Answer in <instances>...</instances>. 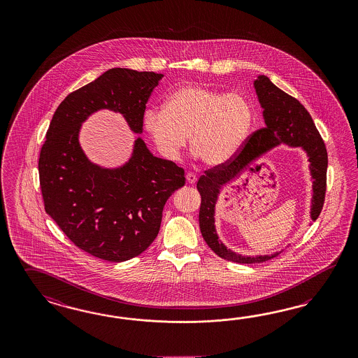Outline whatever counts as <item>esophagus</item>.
Segmentation results:
<instances>
[{"label":"esophagus","instance_id":"34e87169","mask_svg":"<svg viewBox=\"0 0 358 358\" xmlns=\"http://www.w3.org/2000/svg\"><path fill=\"white\" fill-rule=\"evenodd\" d=\"M185 179H187V182L189 184L196 183V180H197V175L194 174V173H188V174L185 175Z\"/></svg>","mask_w":358,"mask_h":358}]
</instances>
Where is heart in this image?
Instances as JSON below:
<instances>
[{
    "instance_id": "b5f03b06",
    "label": "heart",
    "mask_w": 358,
    "mask_h": 358,
    "mask_svg": "<svg viewBox=\"0 0 358 358\" xmlns=\"http://www.w3.org/2000/svg\"><path fill=\"white\" fill-rule=\"evenodd\" d=\"M252 122V106L242 94L197 85L178 87L167 96L164 110L150 108L143 115V127L164 158L176 159L189 136L191 149L210 166L236 153Z\"/></svg>"
}]
</instances>
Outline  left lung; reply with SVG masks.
I'll return each instance as SVG.
<instances>
[{
	"label": "left lung",
	"instance_id": "8db88e82",
	"mask_svg": "<svg viewBox=\"0 0 358 358\" xmlns=\"http://www.w3.org/2000/svg\"><path fill=\"white\" fill-rule=\"evenodd\" d=\"M255 89L260 104L264 108L266 127L251 133L230 159L206 170L199 178L196 185L201 196L199 222L206 245L220 257L241 264H257L278 255L256 257L238 255L227 250L215 234V206L220 189L235 175L239 174L245 166L277 143L302 146L310 158V169L314 178L311 208V218L314 221L323 209L327 189V149L308 111L294 96L278 89L266 76H260L256 80Z\"/></svg>",
	"mask_w": 358,
	"mask_h": 358
}]
</instances>
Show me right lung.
Returning a JSON list of instances; mask_svg holds the SVG:
<instances>
[{
	"label": "right lung",
	"mask_w": 358,
	"mask_h": 358,
	"mask_svg": "<svg viewBox=\"0 0 358 358\" xmlns=\"http://www.w3.org/2000/svg\"><path fill=\"white\" fill-rule=\"evenodd\" d=\"M154 72L113 68L71 92L52 117L39 157L44 209L74 245L107 262L143 254L157 238L167 199L185 183L182 167L157 158L141 138L117 170L90 164L78 143L90 113H123L133 132H143V113L162 78Z\"/></svg>",
	"instance_id": "obj_1"
}]
</instances>
